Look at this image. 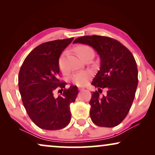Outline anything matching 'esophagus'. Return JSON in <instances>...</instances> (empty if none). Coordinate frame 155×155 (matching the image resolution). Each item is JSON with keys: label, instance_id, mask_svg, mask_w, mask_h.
I'll list each match as a JSON object with an SVG mask.
<instances>
[{"label": "esophagus", "instance_id": "esophagus-1", "mask_svg": "<svg viewBox=\"0 0 155 155\" xmlns=\"http://www.w3.org/2000/svg\"><path fill=\"white\" fill-rule=\"evenodd\" d=\"M84 89V87H78V90H80V91L83 90Z\"/></svg>", "mask_w": 155, "mask_h": 155}]
</instances>
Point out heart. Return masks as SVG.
I'll use <instances>...</instances> for the list:
<instances>
[{
    "instance_id": "1",
    "label": "heart",
    "mask_w": 155,
    "mask_h": 155,
    "mask_svg": "<svg viewBox=\"0 0 155 155\" xmlns=\"http://www.w3.org/2000/svg\"><path fill=\"white\" fill-rule=\"evenodd\" d=\"M92 51V48L90 46L86 45H80L75 48V52L79 56L80 58L84 56L87 53ZM63 55L60 57L58 61V66L61 71H64V66H63ZM92 77V73L90 71H81L78 73H74L71 75V80L74 84L78 86H83L84 84L87 83V82Z\"/></svg>"
}]
</instances>
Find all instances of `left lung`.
Returning <instances> with one entry per match:
<instances>
[{"instance_id":"obj_1","label":"left lung","mask_w":155,"mask_h":155,"mask_svg":"<svg viewBox=\"0 0 155 155\" xmlns=\"http://www.w3.org/2000/svg\"><path fill=\"white\" fill-rule=\"evenodd\" d=\"M74 44L89 45L100 58V69L92 82L107 90L102 97L93 92L90 101V117L97 126L112 128L118 126L130 111L138 83L137 68L133 55L117 40L104 36H84Z\"/></svg>"}]
</instances>
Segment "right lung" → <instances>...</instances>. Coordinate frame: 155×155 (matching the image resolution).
<instances>
[{
	"instance_id": "right-lung-1",
	"label": "right lung",
	"mask_w": 155,
	"mask_h": 155,
	"mask_svg": "<svg viewBox=\"0 0 155 155\" xmlns=\"http://www.w3.org/2000/svg\"><path fill=\"white\" fill-rule=\"evenodd\" d=\"M73 40L58 39L40 44L26 57L19 72L23 105L31 120L44 130L62 129L71 121L70 104L75 101L78 90L73 85L64 89L65 82L59 80L58 60ZM59 88L64 90L63 94L54 97V91Z\"/></svg>"
}]
</instances>
